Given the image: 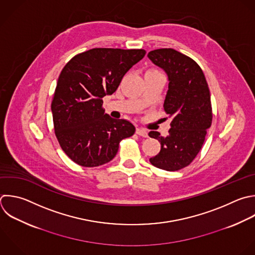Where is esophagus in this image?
<instances>
[{
	"label": "esophagus",
	"mask_w": 255,
	"mask_h": 255,
	"mask_svg": "<svg viewBox=\"0 0 255 255\" xmlns=\"http://www.w3.org/2000/svg\"><path fill=\"white\" fill-rule=\"evenodd\" d=\"M135 132H136V134H138V135H140V136H142V137H147V136H148L146 130H145V129H142V128H137L135 129Z\"/></svg>",
	"instance_id": "obj_1"
}]
</instances>
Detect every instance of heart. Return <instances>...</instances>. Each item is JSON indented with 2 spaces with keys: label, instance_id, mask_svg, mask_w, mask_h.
Returning a JSON list of instances; mask_svg holds the SVG:
<instances>
[{
  "label": "heart",
  "instance_id": "heart-1",
  "mask_svg": "<svg viewBox=\"0 0 255 255\" xmlns=\"http://www.w3.org/2000/svg\"><path fill=\"white\" fill-rule=\"evenodd\" d=\"M156 73H159L157 70H155V69H150V70H148L146 73H145V75H149V74H156Z\"/></svg>",
  "mask_w": 255,
  "mask_h": 255
}]
</instances>
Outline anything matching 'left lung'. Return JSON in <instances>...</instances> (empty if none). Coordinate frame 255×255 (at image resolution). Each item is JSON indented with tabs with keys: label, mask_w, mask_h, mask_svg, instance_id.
Here are the masks:
<instances>
[{
	"label": "left lung",
	"mask_w": 255,
	"mask_h": 255,
	"mask_svg": "<svg viewBox=\"0 0 255 255\" xmlns=\"http://www.w3.org/2000/svg\"><path fill=\"white\" fill-rule=\"evenodd\" d=\"M147 57L168 76V91L163 108L171 119L167 136L149 131L148 135L160 142V151L149 161L160 169L179 170L196 157L207 128L211 126L208 85L198 64L173 49L153 50Z\"/></svg>",
	"instance_id": "obj_1"
}]
</instances>
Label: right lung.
I'll return each instance as SVG.
<instances>
[{
    "instance_id": "1",
    "label": "right lung",
    "mask_w": 255,
    "mask_h": 255,
    "mask_svg": "<svg viewBox=\"0 0 255 255\" xmlns=\"http://www.w3.org/2000/svg\"><path fill=\"white\" fill-rule=\"evenodd\" d=\"M144 55L142 49L96 48L78 54L62 70L52 101L54 129L77 164L94 167L111 161L120 142L134 133L132 124L105 114L103 98L117 91Z\"/></svg>"
}]
</instances>
